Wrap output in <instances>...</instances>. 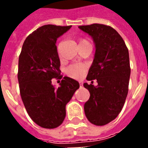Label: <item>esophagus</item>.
Returning <instances> with one entry per match:
<instances>
[{
  "mask_svg": "<svg viewBox=\"0 0 148 148\" xmlns=\"http://www.w3.org/2000/svg\"><path fill=\"white\" fill-rule=\"evenodd\" d=\"M79 86H80V87H82V86H83L82 82H79Z\"/></svg>",
  "mask_w": 148,
  "mask_h": 148,
  "instance_id": "obj_1",
  "label": "esophagus"
}]
</instances>
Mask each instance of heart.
Here are the masks:
<instances>
[{
	"label": "heart",
	"instance_id": "b5f03b06",
	"mask_svg": "<svg viewBox=\"0 0 148 148\" xmlns=\"http://www.w3.org/2000/svg\"><path fill=\"white\" fill-rule=\"evenodd\" d=\"M84 42H87V41L86 39H81L79 41V44ZM87 68H88V66H87L86 64L75 63V64L71 65L70 66L66 68V74H67V76L72 77V78H74V79H81L86 74Z\"/></svg>",
	"mask_w": 148,
	"mask_h": 148
}]
</instances>
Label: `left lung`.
<instances>
[{
	"label": "left lung",
	"mask_w": 148,
	"mask_h": 148,
	"mask_svg": "<svg viewBox=\"0 0 148 148\" xmlns=\"http://www.w3.org/2000/svg\"><path fill=\"white\" fill-rule=\"evenodd\" d=\"M89 34L95 44V54L84 83L90 99L84 110L90 123L102 126L113 121L121 112L128 92L131 69L128 50L124 39L110 26L100 24L79 26ZM97 79L94 87L92 80Z\"/></svg>",
	"instance_id": "left-lung-1"
}]
</instances>
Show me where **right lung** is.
Instances as JSON below:
<instances>
[{
	"label": "right lung",
	"mask_w": 148,
	"mask_h": 148,
	"mask_svg": "<svg viewBox=\"0 0 148 148\" xmlns=\"http://www.w3.org/2000/svg\"><path fill=\"white\" fill-rule=\"evenodd\" d=\"M71 27L52 24L39 27L26 38L19 56L21 99L32 120L44 128H55L63 122L66 106L80 86L69 77L62 79L58 89L51 83L61 72L56 41Z\"/></svg>",
	"instance_id": "add662e5"
}]
</instances>
